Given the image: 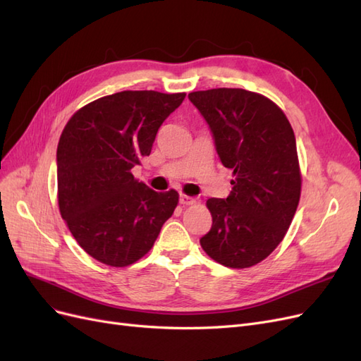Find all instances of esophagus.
<instances>
[{"mask_svg": "<svg viewBox=\"0 0 361 361\" xmlns=\"http://www.w3.org/2000/svg\"><path fill=\"white\" fill-rule=\"evenodd\" d=\"M179 202H180V204L188 206V204H194V203H195V199H194V197H190V195H187V194H180Z\"/></svg>", "mask_w": 361, "mask_h": 361, "instance_id": "34e87169", "label": "esophagus"}]
</instances>
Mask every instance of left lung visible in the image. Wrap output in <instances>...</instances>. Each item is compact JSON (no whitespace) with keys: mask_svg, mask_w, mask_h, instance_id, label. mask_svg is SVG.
I'll use <instances>...</instances> for the list:
<instances>
[{"mask_svg":"<svg viewBox=\"0 0 361 361\" xmlns=\"http://www.w3.org/2000/svg\"><path fill=\"white\" fill-rule=\"evenodd\" d=\"M209 123L223 166L233 170L227 199L206 202L212 227L204 253L227 268H250L283 241L301 195L293 129L281 108L244 89L192 92Z\"/></svg>","mask_w":361,"mask_h":361,"instance_id":"obj_1","label":"left lung"}]
</instances>
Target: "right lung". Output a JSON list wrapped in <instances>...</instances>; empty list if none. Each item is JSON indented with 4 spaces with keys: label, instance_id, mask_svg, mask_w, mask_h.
<instances>
[{
    "label": "right lung",
    "instance_id": "1",
    "mask_svg": "<svg viewBox=\"0 0 361 361\" xmlns=\"http://www.w3.org/2000/svg\"><path fill=\"white\" fill-rule=\"evenodd\" d=\"M187 93L125 90L80 108L57 147V199L76 243L97 262L123 268L154 247L179 203L134 178L159 126Z\"/></svg>",
    "mask_w": 361,
    "mask_h": 361
}]
</instances>
